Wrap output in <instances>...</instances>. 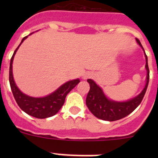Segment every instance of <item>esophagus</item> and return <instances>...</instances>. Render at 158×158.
<instances>
[{
    "mask_svg": "<svg viewBox=\"0 0 158 158\" xmlns=\"http://www.w3.org/2000/svg\"><path fill=\"white\" fill-rule=\"evenodd\" d=\"M91 77V74L89 73H85V74H83V78L84 79H87V78L90 77Z\"/></svg>",
    "mask_w": 158,
    "mask_h": 158,
    "instance_id": "1",
    "label": "esophagus"
}]
</instances>
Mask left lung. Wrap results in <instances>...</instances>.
Listing matches in <instances>:
<instances>
[{
	"mask_svg": "<svg viewBox=\"0 0 158 158\" xmlns=\"http://www.w3.org/2000/svg\"><path fill=\"white\" fill-rule=\"evenodd\" d=\"M136 41L139 43V45L143 49L140 41L138 39H136ZM145 57L146 61V69L147 71L146 85L140 94L126 102H116L107 99L101 88L99 87L93 80L88 79L87 81L90 85V89L86 97V105L89 111L95 116L103 120L111 122L126 117L134 110L136 109V107L141 104L142 99L144 97L150 80V70L148 67V59L146 53H145Z\"/></svg>",
	"mask_w": 158,
	"mask_h": 158,
	"instance_id": "left-lung-1",
	"label": "left lung"
}]
</instances>
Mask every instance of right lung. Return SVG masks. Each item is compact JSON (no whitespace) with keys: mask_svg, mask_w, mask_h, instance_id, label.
Listing matches in <instances>:
<instances>
[{"mask_svg":"<svg viewBox=\"0 0 158 158\" xmlns=\"http://www.w3.org/2000/svg\"><path fill=\"white\" fill-rule=\"evenodd\" d=\"M27 38V36L23 38L20 44L15 50L13 55L11 58L10 67H9L10 87L16 103L24 112L38 118H48V117H51L57 114V112L61 109V107L65 103L67 94L80 82V80L76 79V80L65 82L62 86H60L57 90H55L54 93L45 96V97L35 98V97L27 96L26 94L22 93L18 89L16 83L14 81L13 75H12V62H13L14 56H15L18 48L21 45L23 40Z\"/></svg>","mask_w":158,"mask_h":158,"instance_id":"1","label":"right lung"}]
</instances>
